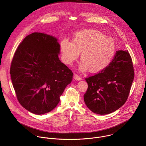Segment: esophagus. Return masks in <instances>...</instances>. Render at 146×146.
<instances>
[{
  "label": "esophagus",
  "instance_id": "1",
  "mask_svg": "<svg viewBox=\"0 0 146 146\" xmlns=\"http://www.w3.org/2000/svg\"><path fill=\"white\" fill-rule=\"evenodd\" d=\"M73 78H74V79H75V80H77V81L82 80V78H80V76H79V75H78L76 74H74Z\"/></svg>",
  "mask_w": 146,
  "mask_h": 146
}]
</instances>
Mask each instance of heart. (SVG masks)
<instances>
[{
    "mask_svg": "<svg viewBox=\"0 0 146 146\" xmlns=\"http://www.w3.org/2000/svg\"><path fill=\"white\" fill-rule=\"evenodd\" d=\"M115 40L96 29H84L74 34L72 42L63 40L61 44L63 61L71 64L81 53L82 71L97 73L111 62L116 52Z\"/></svg>",
    "mask_w": 146,
    "mask_h": 146,
    "instance_id": "b5f03b06",
    "label": "heart"
}]
</instances>
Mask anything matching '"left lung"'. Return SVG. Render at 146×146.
I'll return each instance as SVG.
<instances>
[{"mask_svg":"<svg viewBox=\"0 0 146 146\" xmlns=\"http://www.w3.org/2000/svg\"><path fill=\"white\" fill-rule=\"evenodd\" d=\"M134 72L127 50H117L110 64L102 71L85 79L88 87L85 104L93 112L107 115L120 108L126 101Z\"/></svg>","mask_w":146,"mask_h":146,"instance_id":"left-lung-1","label":"left lung"}]
</instances>
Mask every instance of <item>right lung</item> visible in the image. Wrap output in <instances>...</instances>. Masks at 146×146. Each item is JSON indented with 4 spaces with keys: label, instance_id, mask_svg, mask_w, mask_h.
I'll return each mask as SVG.
<instances>
[{
    "label": "right lung",
    "instance_id": "1",
    "mask_svg": "<svg viewBox=\"0 0 146 146\" xmlns=\"http://www.w3.org/2000/svg\"><path fill=\"white\" fill-rule=\"evenodd\" d=\"M56 37L42 33L27 35L19 45L10 74L17 98L29 112L42 115L52 111L72 80L73 73L59 59Z\"/></svg>",
    "mask_w": 146,
    "mask_h": 146
}]
</instances>
